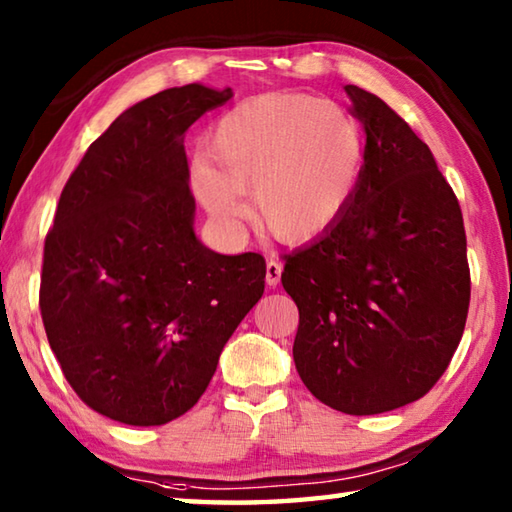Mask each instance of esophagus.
I'll use <instances>...</instances> for the list:
<instances>
[{
	"instance_id": "34e87169",
	"label": "esophagus",
	"mask_w": 512,
	"mask_h": 512,
	"mask_svg": "<svg viewBox=\"0 0 512 512\" xmlns=\"http://www.w3.org/2000/svg\"><path fill=\"white\" fill-rule=\"evenodd\" d=\"M280 277H282V264L277 262L275 257H271L266 262V284L268 287H277V284H280Z\"/></svg>"
}]
</instances>
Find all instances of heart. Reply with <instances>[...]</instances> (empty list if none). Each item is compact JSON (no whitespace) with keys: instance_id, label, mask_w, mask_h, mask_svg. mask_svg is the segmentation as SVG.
I'll list each match as a JSON object with an SVG mask.
<instances>
[{"instance_id":"1","label":"heart","mask_w":512,"mask_h":512,"mask_svg":"<svg viewBox=\"0 0 512 512\" xmlns=\"http://www.w3.org/2000/svg\"><path fill=\"white\" fill-rule=\"evenodd\" d=\"M210 159L192 185L207 214L239 230L253 196L268 235L305 244L339 221L366 167V133L352 112L309 94H259L232 106L210 133Z\"/></svg>"}]
</instances>
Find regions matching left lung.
Here are the masks:
<instances>
[{
	"mask_svg": "<svg viewBox=\"0 0 512 512\" xmlns=\"http://www.w3.org/2000/svg\"><path fill=\"white\" fill-rule=\"evenodd\" d=\"M366 167L339 221L284 257L300 311L293 361L311 395L375 415L443 377L470 307L463 214L433 153L375 94L345 85Z\"/></svg>",
	"mask_w": 512,
	"mask_h": 512,
	"instance_id": "8db88e82",
	"label": "left lung"
}]
</instances>
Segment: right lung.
I'll use <instances>...</instances> for the list:
<instances>
[{
	"mask_svg": "<svg viewBox=\"0 0 512 512\" xmlns=\"http://www.w3.org/2000/svg\"><path fill=\"white\" fill-rule=\"evenodd\" d=\"M230 97L189 83L135 103L60 194L42 323L69 386L110 420L158 427L192 409L264 293L262 255H219L194 232L185 133Z\"/></svg>",
	"mask_w": 512,
	"mask_h": 512,
	"instance_id": "add662e5",
	"label": "right lung"
}]
</instances>
